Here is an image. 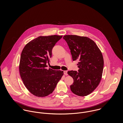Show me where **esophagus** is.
Masks as SVG:
<instances>
[{
  "instance_id": "esophagus-1",
  "label": "esophagus",
  "mask_w": 123,
  "mask_h": 123,
  "mask_svg": "<svg viewBox=\"0 0 123 123\" xmlns=\"http://www.w3.org/2000/svg\"><path fill=\"white\" fill-rule=\"evenodd\" d=\"M63 72H64V75H68L67 71V70H64V71H63Z\"/></svg>"
}]
</instances>
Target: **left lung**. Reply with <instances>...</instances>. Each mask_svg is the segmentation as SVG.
I'll return each instance as SVG.
<instances>
[{"label":"left lung","mask_w":123,"mask_h":123,"mask_svg":"<svg viewBox=\"0 0 123 123\" xmlns=\"http://www.w3.org/2000/svg\"><path fill=\"white\" fill-rule=\"evenodd\" d=\"M73 61L78 60V71L70 70L68 74L73 79L71 91L79 96H86L99 85L104 67L102 54L96 43L86 36L64 35Z\"/></svg>","instance_id":"obj_1"}]
</instances>
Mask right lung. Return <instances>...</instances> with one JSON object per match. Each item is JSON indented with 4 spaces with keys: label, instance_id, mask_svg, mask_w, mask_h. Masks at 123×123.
I'll use <instances>...</instances> for the list:
<instances>
[{
    "label": "right lung",
    "instance_id": "obj_1",
    "mask_svg": "<svg viewBox=\"0 0 123 123\" xmlns=\"http://www.w3.org/2000/svg\"><path fill=\"white\" fill-rule=\"evenodd\" d=\"M62 35L40 36L27 43L20 57L19 72L28 91L38 97L51 94L63 75V71L51 68L46 64L50 62L52 49Z\"/></svg>",
    "mask_w": 123,
    "mask_h": 123
}]
</instances>
